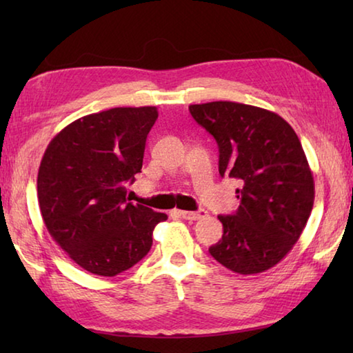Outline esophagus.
Segmentation results:
<instances>
[{
	"label": "esophagus",
	"instance_id": "esophagus-1",
	"mask_svg": "<svg viewBox=\"0 0 353 353\" xmlns=\"http://www.w3.org/2000/svg\"><path fill=\"white\" fill-rule=\"evenodd\" d=\"M177 214L183 219H188V221H196V219H201V218H205L207 216V212L205 210H199V212H185V210H177Z\"/></svg>",
	"mask_w": 353,
	"mask_h": 353
}]
</instances>
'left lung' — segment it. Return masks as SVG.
Returning <instances> with one entry per match:
<instances>
[{
  "instance_id": "obj_1",
  "label": "left lung",
  "mask_w": 353,
  "mask_h": 353,
  "mask_svg": "<svg viewBox=\"0 0 353 353\" xmlns=\"http://www.w3.org/2000/svg\"><path fill=\"white\" fill-rule=\"evenodd\" d=\"M219 148V174L241 181L235 214L218 216L223 238L208 249L243 276L271 270L294 246L314 202V181L299 137L282 117L232 101L191 104Z\"/></svg>"
}]
</instances>
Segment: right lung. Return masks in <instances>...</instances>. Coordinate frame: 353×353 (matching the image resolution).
I'll return each mask as SVG.
<instances>
[{
  "label": "right lung",
  "mask_w": 353,
  "mask_h": 353,
  "mask_svg": "<svg viewBox=\"0 0 353 353\" xmlns=\"http://www.w3.org/2000/svg\"><path fill=\"white\" fill-rule=\"evenodd\" d=\"M157 107H115L76 119L50 141L37 196L48 232L76 265L113 277L152 246L154 227L168 219L128 202L141 172L146 137Z\"/></svg>",
  "instance_id": "1"
}]
</instances>
